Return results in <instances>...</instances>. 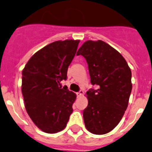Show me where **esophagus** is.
Returning a JSON list of instances; mask_svg holds the SVG:
<instances>
[{
  "label": "esophagus",
  "instance_id": "34e87169",
  "mask_svg": "<svg viewBox=\"0 0 152 152\" xmlns=\"http://www.w3.org/2000/svg\"><path fill=\"white\" fill-rule=\"evenodd\" d=\"M83 94H84V91H83V90H80V91L79 92H77V95L78 96H82Z\"/></svg>",
  "mask_w": 152,
  "mask_h": 152
}]
</instances>
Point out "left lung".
I'll list each match as a JSON object with an SVG mask.
<instances>
[{
	"mask_svg": "<svg viewBox=\"0 0 152 152\" xmlns=\"http://www.w3.org/2000/svg\"><path fill=\"white\" fill-rule=\"evenodd\" d=\"M77 55L85 58L91 83L98 86L86 92V127L93 134H106L118 125L127 108L132 88L130 68L116 50L101 40L84 42Z\"/></svg>",
	"mask_w": 152,
	"mask_h": 152,
	"instance_id": "1",
	"label": "left lung"
}]
</instances>
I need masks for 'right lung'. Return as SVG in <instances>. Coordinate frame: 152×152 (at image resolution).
I'll return each mask as SVG.
<instances>
[{
    "label": "right lung",
    "mask_w": 152,
    "mask_h": 152,
    "mask_svg": "<svg viewBox=\"0 0 152 152\" xmlns=\"http://www.w3.org/2000/svg\"><path fill=\"white\" fill-rule=\"evenodd\" d=\"M79 40L49 44L37 52L22 72V93L28 114L46 133H56L66 126L76 99L74 92L61 88L74 58Z\"/></svg>",
    "instance_id": "add662e5"
}]
</instances>
